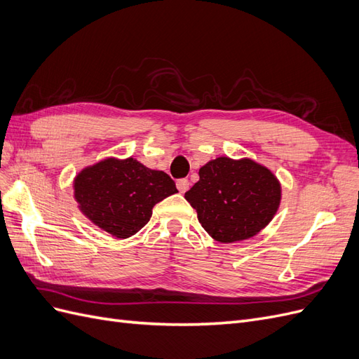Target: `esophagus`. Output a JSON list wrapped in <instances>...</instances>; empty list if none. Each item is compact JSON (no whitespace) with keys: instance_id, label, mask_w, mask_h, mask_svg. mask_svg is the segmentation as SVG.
<instances>
[{"instance_id":"obj_1","label":"esophagus","mask_w":359,"mask_h":359,"mask_svg":"<svg viewBox=\"0 0 359 359\" xmlns=\"http://www.w3.org/2000/svg\"><path fill=\"white\" fill-rule=\"evenodd\" d=\"M189 186H190V182L186 178H181L177 181V189L180 190V193H186L189 190Z\"/></svg>"}]
</instances>
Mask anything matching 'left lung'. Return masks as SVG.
<instances>
[{"mask_svg":"<svg viewBox=\"0 0 359 359\" xmlns=\"http://www.w3.org/2000/svg\"><path fill=\"white\" fill-rule=\"evenodd\" d=\"M184 198L203 229L227 244L255 236L273 220L281 189L273 172L256 161L219 157L199 169V181Z\"/></svg>","mask_w":359,"mask_h":359,"instance_id":"8db88e82","label":"left lung"}]
</instances>
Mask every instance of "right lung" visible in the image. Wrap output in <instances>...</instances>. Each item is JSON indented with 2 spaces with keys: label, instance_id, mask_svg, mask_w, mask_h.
Segmentation results:
<instances>
[{
  "label": "right lung",
  "instance_id": "right-lung-1",
  "mask_svg": "<svg viewBox=\"0 0 359 359\" xmlns=\"http://www.w3.org/2000/svg\"><path fill=\"white\" fill-rule=\"evenodd\" d=\"M178 193L166 172L151 170L135 158H106L74 180L81 211L107 233L128 238L149 222L154 205Z\"/></svg>",
  "mask_w": 359,
  "mask_h": 359
}]
</instances>
